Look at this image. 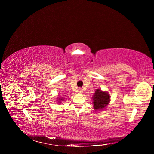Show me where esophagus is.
<instances>
[{
	"label": "esophagus",
	"instance_id": "esophagus-1",
	"mask_svg": "<svg viewBox=\"0 0 154 154\" xmlns=\"http://www.w3.org/2000/svg\"><path fill=\"white\" fill-rule=\"evenodd\" d=\"M79 92L80 93H83V91H82V88H79Z\"/></svg>",
	"mask_w": 154,
	"mask_h": 154
}]
</instances>
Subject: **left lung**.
Here are the masks:
<instances>
[{
	"instance_id": "left-lung-1",
	"label": "left lung",
	"mask_w": 154,
	"mask_h": 154,
	"mask_svg": "<svg viewBox=\"0 0 154 154\" xmlns=\"http://www.w3.org/2000/svg\"><path fill=\"white\" fill-rule=\"evenodd\" d=\"M110 96L107 92L97 89L92 97L94 109L95 110L104 109L109 103Z\"/></svg>"
}]
</instances>
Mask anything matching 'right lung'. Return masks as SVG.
Segmentation results:
<instances>
[{
  "instance_id": "obj_1",
  "label": "right lung",
  "mask_w": 154,
  "mask_h": 154,
  "mask_svg": "<svg viewBox=\"0 0 154 154\" xmlns=\"http://www.w3.org/2000/svg\"><path fill=\"white\" fill-rule=\"evenodd\" d=\"M57 99H58V100H57V102H59V103H60V102H61V101H62V100H63V99H62V97H59V98H57Z\"/></svg>"
}]
</instances>
